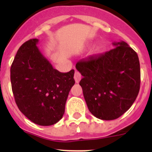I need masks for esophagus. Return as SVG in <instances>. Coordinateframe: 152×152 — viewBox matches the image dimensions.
I'll list each match as a JSON object with an SVG mask.
<instances>
[{"instance_id":"obj_1","label":"esophagus","mask_w":152,"mask_h":152,"mask_svg":"<svg viewBox=\"0 0 152 152\" xmlns=\"http://www.w3.org/2000/svg\"><path fill=\"white\" fill-rule=\"evenodd\" d=\"M81 79H82V75L80 74V73L78 71H75L74 79H75V81H76V83H79V81L81 80Z\"/></svg>"}]
</instances>
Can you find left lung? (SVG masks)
I'll list each match as a JSON object with an SVG mask.
<instances>
[{
	"mask_svg": "<svg viewBox=\"0 0 152 152\" xmlns=\"http://www.w3.org/2000/svg\"><path fill=\"white\" fill-rule=\"evenodd\" d=\"M115 48L78 62L83 76L79 85L90 113L102 120L121 116L135 101L140 85V62L126 42H113Z\"/></svg>",
	"mask_w": 152,
	"mask_h": 152,
	"instance_id": "8db88e82",
	"label": "left lung"
}]
</instances>
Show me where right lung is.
<instances>
[{"instance_id":"add662e5","label":"right lung","mask_w":152,"mask_h":152,"mask_svg":"<svg viewBox=\"0 0 152 152\" xmlns=\"http://www.w3.org/2000/svg\"><path fill=\"white\" fill-rule=\"evenodd\" d=\"M31 39L18 49L10 70L14 97L20 111L40 126L57 123L75 84L74 70L61 73L54 69Z\"/></svg>"}]
</instances>
